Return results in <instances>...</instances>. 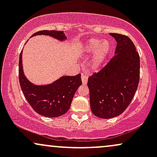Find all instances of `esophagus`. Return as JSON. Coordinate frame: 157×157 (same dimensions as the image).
Segmentation results:
<instances>
[{
  "label": "esophagus",
  "mask_w": 157,
  "mask_h": 157,
  "mask_svg": "<svg viewBox=\"0 0 157 157\" xmlns=\"http://www.w3.org/2000/svg\"><path fill=\"white\" fill-rule=\"evenodd\" d=\"M81 80H82V84H83V85L87 84L88 75H86V74H85V73H82V77H81Z\"/></svg>",
  "instance_id": "obj_1"
}]
</instances>
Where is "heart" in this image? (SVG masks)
<instances>
[{"mask_svg":"<svg viewBox=\"0 0 157 157\" xmlns=\"http://www.w3.org/2000/svg\"><path fill=\"white\" fill-rule=\"evenodd\" d=\"M83 50L86 53H92L90 64L93 68H100L103 65L111 51V44L107 40H100L99 39H92L83 45Z\"/></svg>","mask_w":157,"mask_h":157,"instance_id":"b5f03b06","label":"heart"}]
</instances>
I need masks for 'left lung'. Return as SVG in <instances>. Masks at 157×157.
I'll use <instances>...</instances> for the list:
<instances>
[{"label": "left lung", "instance_id": "left-lung-1", "mask_svg": "<svg viewBox=\"0 0 157 157\" xmlns=\"http://www.w3.org/2000/svg\"><path fill=\"white\" fill-rule=\"evenodd\" d=\"M109 35L117 43L114 57L88 80L91 111L102 119L115 117L127 109L140 81V56L134 43L125 35Z\"/></svg>", "mask_w": 157, "mask_h": 157}]
</instances>
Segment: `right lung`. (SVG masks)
Instances as JSON below:
<instances>
[{
    "instance_id": "1",
    "label": "right lung",
    "mask_w": 157,
    "mask_h": 157,
    "mask_svg": "<svg viewBox=\"0 0 157 157\" xmlns=\"http://www.w3.org/2000/svg\"><path fill=\"white\" fill-rule=\"evenodd\" d=\"M39 35H49L60 41L66 40L62 31L43 30L32 36ZM19 81L23 95L32 109L39 114L47 117H58L67 112L74 95L82 84L80 74L76 76H63L52 83L45 86L32 83L23 74L22 52L19 58Z\"/></svg>"
}]
</instances>
